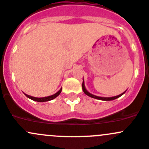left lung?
Here are the masks:
<instances>
[{
  "label": "left lung",
  "instance_id": "obj_1",
  "mask_svg": "<svg viewBox=\"0 0 149 149\" xmlns=\"http://www.w3.org/2000/svg\"><path fill=\"white\" fill-rule=\"evenodd\" d=\"M82 88H83V92H84V93H86V94L87 95V96H88V97H91V98L97 99V100H103V101H111V100H116V99L118 98V97H121V96H122V95L124 94V93L126 92V91H124V93H121V94L118 95V96H116V97H98V96H95V95H93V94H92V93H89V92L87 90H86V87H85L84 80H83V84H82Z\"/></svg>",
  "mask_w": 149,
  "mask_h": 149
}]
</instances>
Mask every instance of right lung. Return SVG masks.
<instances>
[{
	"label": "right lung",
	"instance_id": "add662e5",
	"mask_svg": "<svg viewBox=\"0 0 149 149\" xmlns=\"http://www.w3.org/2000/svg\"><path fill=\"white\" fill-rule=\"evenodd\" d=\"M61 90H62V88L60 89V90L58 91L57 92V93H56L55 94L53 95H51V96H49V97H41V98H38V97H32V96H30V95H28L26 94V93H25V95L28 98L31 99V100H33V101H36V102H47V101H50V100H54L55 98H56V97L58 96L59 94L61 93Z\"/></svg>",
	"mask_w": 149,
	"mask_h": 149
}]
</instances>
